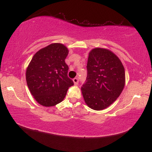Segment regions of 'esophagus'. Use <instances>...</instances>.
<instances>
[{"label":"esophagus","instance_id":"1","mask_svg":"<svg viewBox=\"0 0 152 152\" xmlns=\"http://www.w3.org/2000/svg\"><path fill=\"white\" fill-rule=\"evenodd\" d=\"M73 81H74L75 85H77L78 83V78H74V79H73Z\"/></svg>","mask_w":152,"mask_h":152}]
</instances>
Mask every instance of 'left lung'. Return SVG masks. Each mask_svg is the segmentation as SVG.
<instances>
[{
  "instance_id": "obj_1",
  "label": "left lung",
  "mask_w": 152,
  "mask_h": 152,
  "mask_svg": "<svg viewBox=\"0 0 152 152\" xmlns=\"http://www.w3.org/2000/svg\"><path fill=\"white\" fill-rule=\"evenodd\" d=\"M87 77L81 87L87 106L96 111L112 104L124 89L125 70L120 59L111 50L96 48L88 54Z\"/></svg>"
}]
</instances>
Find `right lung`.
<instances>
[{"label":"right lung","instance_id":"right-lung-1","mask_svg":"<svg viewBox=\"0 0 152 152\" xmlns=\"http://www.w3.org/2000/svg\"><path fill=\"white\" fill-rule=\"evenodd\" d=\"M69 50L61 43H51L36 52L26 69L31 94L41 105L49 107L61 102L74 82L68 77L65 59Z\"/></svg>","mask_w":152,"mask_h":152}]
</instances>
